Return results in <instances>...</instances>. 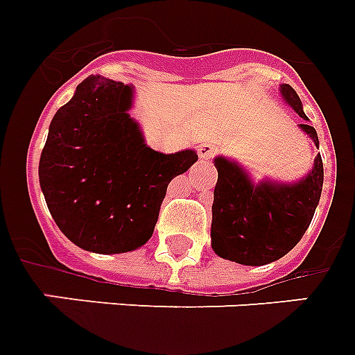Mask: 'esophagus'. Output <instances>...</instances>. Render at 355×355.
<instances>
[{"label": "esophagus", "instance_id": "34e87169", "mask_svg": "<svg viewBox=\"0 0 355 355\" xmlns=\"http://www.w3.org/2000/svg\"><path fill=\"white\" fill-rule=\"evenodd\" d=\"M198 154H200V157L203 161H209V159H212L214 155H216V148H214L212 144L203 143V144H200V146H198Z\"/></svg>", "mask_w": 355, "mask_h": 355}]
</instances>
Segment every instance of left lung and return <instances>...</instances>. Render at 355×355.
Wrapping results in <instances>:
<instances>
[{
	"label": "left lung",
	"mask_w": 355,
	"mask_h": 355,
	"mask_svg": "<svg viewBox=\"0 0 355 355\" xmlns=\"http://www.w3.org/2000/svg\"><path fill=\"white\" fill-rule=\"evenodd\" d=\"M286 102L299 113L302 102L290 84L280 87ZM313 143L319 137L313 126L300 124ZM218 181L212 203V249L225 260L243 266H263L290 253L304 236L321 200L322 170L321 155L304 180L295 185L260 183L251 185L248 175L231 161L218 157Z\"/></svg>",
	"instance_id": "1"
}]
</instances>
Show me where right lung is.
<instances>
[{"label":"right lung","instance_id":"obj_1","mask_svg":"<svg viewBox=\"0 0 355 355\" xmlns=\"http://www.w3.org/2000/svg\"><path fill=\"white\" fill-rule=\"evenodd\" d=\"M132 87L89 75L55 113L40 157V187L56 225L93 253L148 242L166 187L198 159L148 148L128 115Z\"/></svg>","mask_w":355,"mask_h":355}]
</instances>
